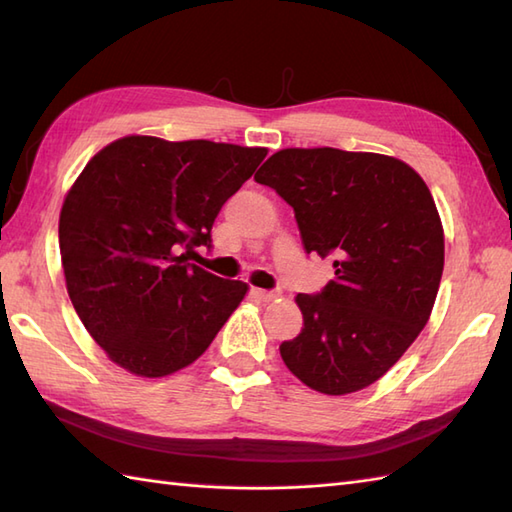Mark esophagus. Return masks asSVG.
Masks as SVG:
<instances>
[{
  "instance_id": "34e87169",
  "label": "esophagus",
  "mask_w": 512,
  "mask_h": 512,
  "mask_svg": "<svg viewBox=\"0 0 512 512\" xmlns=\"http://www.w3.org/2000/svg\"><path fill=\"white\" fill-rule=\"evenodd\" d=\"M250 295H253L257 301H273L275 297H279V292H275V290H262V288H253V290H250Z\"/></svg>"
}]
</instances>
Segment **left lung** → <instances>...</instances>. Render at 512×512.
I'll list each match as a JSON object with an SVG mask.
<instances>
[{
	"instance_id": "1",
	"label": "left lung",
	"mask_w": 512,
	"mask_h": 512,
	"mask_svg": "<svg viewBox=\"0 0 512 512\" xmlns=\"http://www.w3.org/2000/svg\"><path fill=\"white\" fill-rule=\"evenodd\" d=\"M292 209L306 253L334 257L319 295H297L303 330L279 345L303 385L365 389L427 325L444 268V231L427 184L398 158L332 147L281 149L255 173Z\"/></svg>"
}]
</instances>
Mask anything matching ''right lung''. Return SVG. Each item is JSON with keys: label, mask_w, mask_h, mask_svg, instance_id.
I'll return each mask as SVG.
<instances>
[{"label": "right lung", "mask_w": 512, "mask_h": 512, "mask_svg": "<svg viewBox=\"0 0 512 512\" xmlns=\"http://www.w3.org/2000/svg\"><path fill=\"white\" fill-rule=\"evenodd\" d=\"M266 147L125 136L103 147L65 195L59 248L65 288L112 363L143 378L191 365L248 286L189 264L211 246L222 204Z\"/></svg>", "instance_id": "1"}]
</instances>
